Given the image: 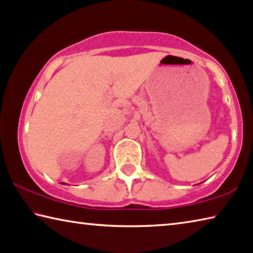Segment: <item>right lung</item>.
I'll use <instances>...</instances> for the list:
<instances>
[{
    "mask_svg": "<svg viewBox=\"0 0 253 253\" xmlns=\"http://www.w3.org/2000/svg\"><path fill=\"white\" fill-rule=\"evenodd\" d=\"M62 183H64V182H62ZM64 185H65V183H64Z\"/></svg>",
    "mask_w": 253,
    "mask_h": 253,
    "instance_id": "right-lung-1",
    "label": "right lung"
}]
</instances>
